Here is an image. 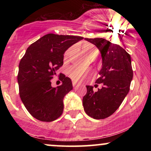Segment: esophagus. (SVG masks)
I'll return each mask as SVG.
<instances>
[{
    "mask_svg": "<svg viewBox=\"0 0 151 151\" xmlns=\"http://www.w3.org/2000/svg\"><path fill=\"white\" fill-rule=\"evenodd\" d=\"M72 84H73L74 88H76V86H77V83H76L75 81H73V82H72Z\"/></svg>",
    "mask_w": 151,
    "mask_h": 151,
    "instance_id": "obj_1",
    "label": "esophagus"
}]
</instances>
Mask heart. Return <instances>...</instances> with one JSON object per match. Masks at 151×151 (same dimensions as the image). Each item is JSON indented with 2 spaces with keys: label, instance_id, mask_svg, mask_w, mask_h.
<instances>
[{
  "label": "heart",
  "instance_id": "b5f03b06",
  "mask_svg": "<svg viewBox=\"0 0 151 151\" xmlns=\"http://www.w3.org/2000/svg\"><path fill=\"white\" fill-rule=\"evenodd\" d=\"M83 51L86 54L89 58H96V55H98V50L92 44L89 42H84L81 46ZM72 48H70L65 52V58H67L70 55ZM84 74V70L79 67H72L70 69V77L73 79L74 81H77L78 79H80V77Z\"/></svg>",
  "mask_w": 151,
  "mask_h": 151
}]
</instances>
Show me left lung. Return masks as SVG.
<instances>
[{
    "label": "left lung",
    "mask_w": 151,
    "mask_h": 151,
    "mask_svg": "<svg viewBox=\"0 0 151 151\" xmlns=\"http://www.w3.org/2000/svg\"><path fill=\"white\" fill-rule=\"evenodd\" d=\"M101 52L102 67L95 86L101 84L96 91L86 86L82 103L86 114L95 119L110 116L120 106L130 90L133 72L131 56L120 45L104 38H85Z\"/></svg>",
    "instance_id": "obj_1"
}]
</instances>
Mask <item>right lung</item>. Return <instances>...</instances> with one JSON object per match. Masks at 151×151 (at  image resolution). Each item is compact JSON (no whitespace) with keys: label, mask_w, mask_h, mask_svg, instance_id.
<instances>
[{"label":"right lung","mask_w":151,"mask_h":151,"mask_svg":"<svg viewBox=\"0 0 151 151\" xmlns=\"http://www.w3.org/2000/svg\"><path fill=\"white\" fill-rule=\"evenodd\" d=\"M82 37L50 33L28 47L19 64V94L28 112L37 120L50 122L64 109L63 99L72 89V81L64 74L62 84L51 86V79L63 65L64 53Z\"/></svg>","instance_id":"right-lung-1"}]
</instances>
